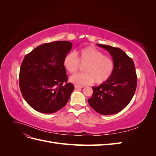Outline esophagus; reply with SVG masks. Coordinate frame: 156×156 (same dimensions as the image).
Here are the masks:
<instances>
[{
  "instance_id": "1",
  "label": "esophagus",
  "mask_w": 156,
  "mask_h": 156,
  "mask_svg": "<svg viewBox=\"0 0 156 156\" xmlns=\"http://www.w3.org/2000/svg\"><path fill=\"white\" fill-rule=\"evenodd\" d=\"M83 87H84L83 86L79 85V84H75V88H83Z\"/></svg>"
}]
</instances>
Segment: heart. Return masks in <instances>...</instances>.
<instances>
[{
  "label": "heart",
  "instance_id": "1",
  "mask_svg": "<svg viewBox=\"0 0 156 156\" xmlns=\"http://www.w3.org/2000/svg\"><path fill=\"white\" fill-rule=\"evenodd\" d=\"M79 62L86 64L85 72L73 75L70 81L81 84H88L95 81L97 84L106 82L115 69V64L110 56L104 55L101 51L93 47H87L76 52H69L64 56V68L71 74L77 72Z\"/></svg>",
  "mask_w": 156,
  "mask_h": 156
}]
</instances>
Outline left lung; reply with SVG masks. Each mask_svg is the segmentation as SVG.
Segmentation results:
<instances>
[{
  "label": "left lung",
  "instance_id": "left-lung-1",
  "mask_svg": "<svg viewBox=\"0 0 156 156\" xmlns=\"http://www.w3.org/2000/svg\"><path fill=\"white\" fill-rule=\"evenodd\" d=\"M111 55L115 69L111 77L98 87H93L89 105L103 115L115 114L131 101L136 90L137 77L133 60L120 48L97 44Z\"/></svg>",
  "mask_w": 156,
  "mask_h": 156
}]
</instances>
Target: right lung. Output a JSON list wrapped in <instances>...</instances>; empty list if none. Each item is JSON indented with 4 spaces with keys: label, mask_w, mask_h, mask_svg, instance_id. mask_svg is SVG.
I'll use <instances>...</instances> for the list:
<instances>
[{
    "label": "right lung",
    "mask_w": 156,
    "mask_h": 156,
    "mask_svg": "<svg viewBox=\"0 0 156 156\" xmlns=\"http://www.w3.org/2000/svg\"><path fill=\"white\" fill-rule=\"evenodd\" d=\"M68 41H56L37 46L23 59L20 87L25 101L36 111L53 113L68 103L74 86L68 83L62 61L72 49Z\"/></svg>",
    "instance_id": "add662e5"
}]
</instances>
